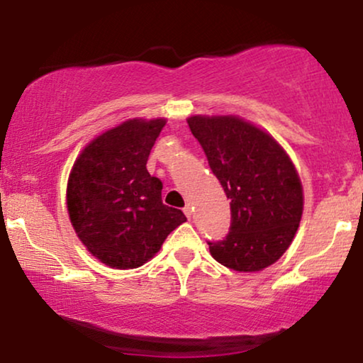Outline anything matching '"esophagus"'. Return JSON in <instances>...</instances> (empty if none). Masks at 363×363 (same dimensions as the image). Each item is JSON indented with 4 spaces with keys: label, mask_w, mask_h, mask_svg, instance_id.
<instances>
[{
    "label": "esophagus",
    "mask_w": 363,
    "mask_h": 363,
    "mask_svg": "<svg viewBox=\"0 0 363 363\" xmlns=\"http://www.w3.org/2000/svg\"><path fill=\"white\" fill-rule=\"evenodd\" d=\"M183 213H185L188 220H191V216H193V206H191V205H186L185 208H183Z\"/></svg>",
    "instance_id": "esophagus-1"
}]
</instances>
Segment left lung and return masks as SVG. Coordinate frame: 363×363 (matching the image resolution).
Returning <instances> with one entry per match:
<instances>
[{
    "label": "left lung",
    "instance_id": "1",
    "mask_svg": "<svg viewBox=\"0 0 363 363\" xmlns=\"http://www.w3.org/2000/svg\"><path fill=\"white\" fill-rule=\"evenodd\" d=\"M186 122L230 198V233L208 242L211 256L240 272L274 264L294 240L304 210L291 157L271 133L238 116H191Z\"/></svg>",
    "mask_w": 363,
    "mask_h": 363
}]
</instances>
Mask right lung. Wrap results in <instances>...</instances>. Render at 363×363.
Returning <instances> with one entry per match:
<instances>
[{
    "label": "right lung",
    "mask_w": 363,
    "mask_h": 363,
    "mask_svg": "<svg viewBox=\"0 0 363 363\" xmlns=\"http://www.w3.org/2000/svg\"><path fill=\"white\" fill-rule=\"evenodd\" d=\"M165 118H128L87 143L67 180V213L87 251L113 269H135L186 221L163 205L162 182L147 170Z\"/></svg>",
    "instance_id": "right-lung-1"
}]
</instances>
